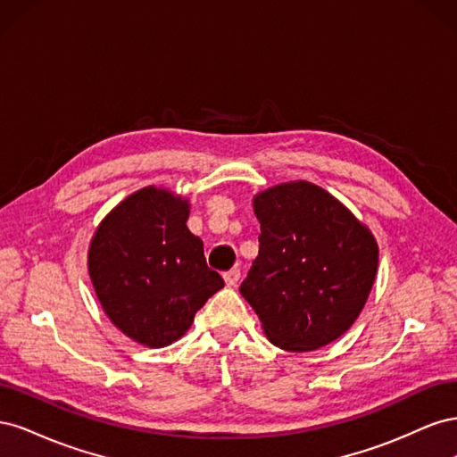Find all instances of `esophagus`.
Returning <instances> with one entry per match:
<instances>
[{
    "instance_id": "obj_1",
    "label": "esophagus",
    "mask_w": 457,
    "mask_h": 457,
    "mask_svg": "<svg viewBox=\"0 0 457 457\" xmlns=\"http://www.w3.org/2000/svg\"><path fill=\"white\" fill-rule=\"evenodd\" d=\"M223 278H225L227 286H237L240 280V269H230L228 272L223 274Z\"/></svg>"
}]
</instances>
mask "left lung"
<instances>
[{
    "mask_svg": "<svg viewBox=\"0 0 457 457\" xmlns=\"http://www.w3.org/2000/svg\"><path fill=\"white\" fill-rule=\"evenodd\" d=\"M259 255L240 286L272 345L314 351L361 314L376 280L378 242L339 200L307 181L259 192Z\"/></svg>",
    "mask_w": 457,
    "mask_h": 457,
    "instance_id": "obj_1",
    "label": "left lung"
}]
</instances>
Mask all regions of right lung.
I'll return each mask as SVG.
<instances>
[{
	"mask_svg": "<svg viewBox=\"0 0 457 457\" xmlns=\"http://www.w3.org/2000/svg\"><path fill=\"white\" fill-rule=\"evenodd\" d=\"M187 198L156 187L133 192L96 227L87 253L95 294L112 324L150 349L168 347L225 286L187 227Z\"/></svg>",
	"mask_w": 457,
	"mask_h": 457,
	"instance_id": "add662e5",
	"label": "right lung"
}]
</instances>
